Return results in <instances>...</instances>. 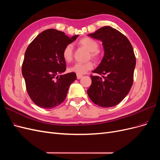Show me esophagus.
<instances>
[{"mask_svg":"<svg viewBox=\"0 0 160 160\" xmlns=\"http://www.w3.org/2000/svg\"><path fill=\"white\" fill-rule=\"evenodd\" d=\"M82 77H83V75H80V74H77V78L78 79H81Z\"/></svg>","mask_w":160,"mask_h":160,"instance_id":"1","label":"esophagus"}]
</instances>
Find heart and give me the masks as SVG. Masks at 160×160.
I'll use <instances>...</instances> for the list:
<instances>
[{
  "instance_id": "heart-1",
  "label": "heart",
  "mask_w": 160,
  "mask_h": 160,
  "mask_svg": "<svg viewBox=\"0 0 160 160\" xmlns=\"http://www.w3.org/2000/svg\"><path fill=\"white\" fill-rule=\"evenodd\" d=\"M79 44L80 46L84 47L85 49L89 51L88 55L89 59H93L95 61H99L100 59L101 55L99 49V42L90 37H84L79 40ZM62 57L65 61L70 62L73 57V47L71 44H69L65 47L62 53ZM93 62L89 61L85 62H76L73 65L69 67V71L75 72L77 74H83L93 68Z\"/></svg>"
}]
</instances>
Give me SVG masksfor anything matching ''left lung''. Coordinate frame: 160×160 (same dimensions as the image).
I'll return each instance as SVG.
<instances>
[{
	"label": "left lung",
	"mask_w": 160,
	"mask_h": 160,
	"mask_svg": "<svg viewBox=\"0 0 160 160\" xmlns=\"http://www.w3.org/2000/svg\"><path fill=\"white\" fill-rule=\"evenodd\" d=\"M103 42L105 54L98 68L91 75L92 82L88 90L91 100L99 106L110 108L117 105L129 92L133 82L136 59L132 44L119 31L109 26L89 34Z\"/></svg>",
	"instance_id": "left-lung-1"
}]
</instances>
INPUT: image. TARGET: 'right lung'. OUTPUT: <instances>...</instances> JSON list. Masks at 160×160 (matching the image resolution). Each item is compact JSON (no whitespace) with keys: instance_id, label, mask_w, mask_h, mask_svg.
<instances>
[{"instance_id":"1","label":"right lung","mask_w":160,"mask_h":160,"mask_svg":"<svg viewBox=\"0 0 160 160\" xmlns=\"http://www.w3.org/2000/svg\"><path fill=\"white\" fill-rule=\"evenodd\" d=\"M78 35L69 37L55 29L41 32L28 46L22 65L26 89L33 103L52 109L64 101L70 85L77 79L75 72L58 76L66 70L62 53L65 47Z\"/></svg>"}]
</instances>
